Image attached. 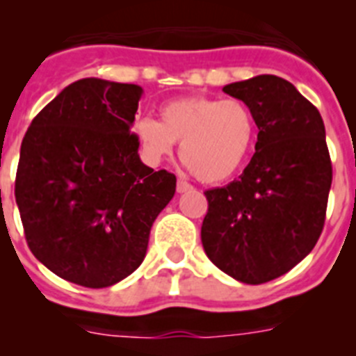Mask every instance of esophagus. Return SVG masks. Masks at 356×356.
<instances>
[{"mask_svg": "<svg viewBox=\"0 0 356 356\" xmlns=\"http://www.w3.org/2000/svg\"><path fill=\"white\" fill-rule=\"evenodd\" d=\"M191 188H193V185L188 184V181H185V180H178V184H176V191H178V193H187V191H191Z\"/></svg>", "mask_w": 356, "mask_h": 356, "instance_id": "obj_1", "label": "esophagus"}]
</instances>
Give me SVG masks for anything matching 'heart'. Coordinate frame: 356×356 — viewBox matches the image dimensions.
<instances>
[{
  "label": "heart",
  "mask_w": 356,
  "mask_h": 356,
  "mask_svg": "<svg viewBox=\"0 0 356 356\" xmlns=\"http://www.w3.org/2000/svg\"><path fill=\"white\" fill-rule=\"evenodd\" d=\"M160 119L143 118L135 124L144 155L159 163L180 146V159L197 180L219 184L244 165L257 139V121L238 99L191 96L162 106Z\"/></svg>",
  "instance_id": "obj_1"
}]
</instances>
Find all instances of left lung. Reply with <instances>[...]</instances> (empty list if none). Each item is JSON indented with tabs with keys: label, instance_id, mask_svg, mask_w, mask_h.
<instances>
[{
	"label": "left lung",
	"instance_id": "8db88e82",
	"mask_svg": "<svg viewBox=\"0 0 356 356\" xmlns=\"http://www.w3.org/2000/svg\"><path fill=\"white\" fill-rule=\"evenodd\" d=\"M222 90L250 106L259 137L238 180L205 193L201 242L222 273L266 284L298 266L325 226L333 176L325 122L291 81L275 74Z\"/></svg>",
	"mask_w": 356,
	"mask_h": 356
}]
</instances>
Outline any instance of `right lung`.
I'll return each mask as SVG.
<instances>
[{
    "label": "right lung",
    "mask_w": 356,
    "mask_h": 356,
    "mask_svg": "<svg viewBox=\"0 0 356 356\" xmlns=\"http://www.w3.org/2000/svg\"><path fill=\"white\" fill-rule=\"evenodd\" d=\"M143 89L83 78L33 118L19 156L15 203L28 248L56 276L103 289L146 257L151 226L176 191L131 131Z\"/></svg>",
    "instance_id": "1"
}]
</instances>
